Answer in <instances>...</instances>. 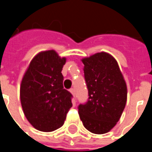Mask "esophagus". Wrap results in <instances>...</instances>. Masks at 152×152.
<instances>
[{
  "label": "esophagus",
  "mask_w": 152,
  "mask_h": 152,
  "mask_svg": "<svg viewBox=\"0 0 152 152\" xmlns=\"http://www.w3.org/2000/svg\"><path fill=\"white\" fill-rule=\"evenodd\" d=\"M70 92L72 94V95L75 97V89L74 88H72V89H70Z\"/></svg>",
  "instance_id": "obj_1"
}]
</instances>
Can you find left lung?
<instances>
[{"label": "left lung", "instance_id": "1", "mask_svg": "<svg viewBox=\"0 0 152 152\" xmlns=\"http://www.w3.org/2000/svg\"><path fill=\"white\" fill-rule=\"evenodd\" d=\"M89 98L78 106L80 118L93 134H106L116 124L127 100V87L116 60L105 52L82 59Z\"/></svg>", "mask_w": 152, "mask_h": 152}]
</instances>
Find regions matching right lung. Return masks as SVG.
<instances>
[{"label": "right lung", "instance_id": "obj_1", "mask_svg": "<svg viewBox=\"0 0 152 152\" xmlns=\"http://www.w3.org/2000/svg\"><path fill=\"white\" fill-rule=\"evenodd\" d=\"M66 58L54 50L33 58L23 77L20 100L29 123L37 130L52 132L62 127L72 107V94L63 89L62 74Z\"/></svg>", "mask_w": 152, "mask_h": 152}]
</instances>
